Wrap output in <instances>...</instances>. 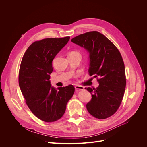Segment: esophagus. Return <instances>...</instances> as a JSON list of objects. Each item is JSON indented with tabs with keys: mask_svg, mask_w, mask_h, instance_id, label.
Returning a JSON list of instances; mask_svg holds the SVG:
<instances>
[{
	"mask_svg": "<svg viewBox=\"0 0 147 147\" xmlns=\"http://www.w3.org/2000/svg\"><path fill=\"white\" fill-rule=\"evenodd\" d=\"M75 89H76V90H84V87L82 86L77 85L75 86Z\"/></svg>",
	"mask_w": 147,
	"mask_h": 147,
	"instance_id": "obj_1",
	"label": "esophagus"
}]
</instances>
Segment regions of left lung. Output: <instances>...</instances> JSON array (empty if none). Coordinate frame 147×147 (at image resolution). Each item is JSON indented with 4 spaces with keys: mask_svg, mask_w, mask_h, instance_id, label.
Here are the masks:
<instances>
[{
    "mask_svg": "<svg viewBox=\"0 0 147 147\" xmlns=\"http://www.w3.org/2000/svg\"><path fill=\"white\" fill-rule=\"evenodd\" d=\"M71 41L88 51L89 74L100 78L96 88H85L92 95L86 105L88 112L99 119L111 116L120 105L126 84L124 64L120 52L110 40L98 31L79 35Z\"/></svg>",
    "mask_w": 147,
    "mask_h": 147,
    "instance_id": "8db88e82",
    "label": "left lung"
}]
</instances>
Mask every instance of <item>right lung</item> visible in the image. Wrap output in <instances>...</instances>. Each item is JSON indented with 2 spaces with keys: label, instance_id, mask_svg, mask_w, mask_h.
I'll return each instance as SVG.
<instances>
[{
  "label": "right lung",
  "instance_id": "1",
  "mask_svg": "<svg viewBox=\"0 0 147 147\" xmlns=\"http://www.w3.org/2000/svg\"><path fill=\"white\" fill-rule=\"evenodd\" d=\"M70 36L46 38L32 43L21 62L18 83L27 106L38 119L53 122L64 115L74 92L69 85L57 89L51 86L52 61L69 42Z\"/></svg>",
  "mask_w": 147,
  "mask_h": 147
}]
</instances>
